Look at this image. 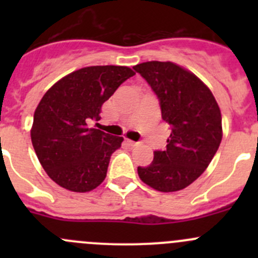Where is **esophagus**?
<instances>
[{
	"label": "esophagus",
	"instance_id": "esophagus-1",
	"mask_svg": "<svg viewBox=\"0 0 258 258\" xmlns=\"http://www.w3.org/2000/svg\"><path fill=\"white\" fill-rule=\"evenodd\" d=\"M127 142H128V145L131 146V147H135V146H137V145H139V142L131 141V140H128V141H127Z\"/></svg>",
	"mask_w": 258,
	"mask_h": 258
}]
</instances>
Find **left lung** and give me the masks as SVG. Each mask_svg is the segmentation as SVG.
<instances>
[{
  "label": "left lung",
  "instance_id": "8db88e82",
  "mask_svg": "<svg viewBox=\"0 0 258 258\" xmlns=\"http://www.w3.org/2000/svg\"><path fill=\"white\" fill-rule=\"evenodd\" d=\"M134 70L151 86L171 126L166 150L155 151L152 162L137 172L157 191H179L204 173L220 147V107L199 77L172 62H144Z\"/></svg>",
  "mask_w": 258,
  "mask_h": 258
}]
</instances>
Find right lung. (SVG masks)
<instances>
[{
	"mask_svg": "<svg viewBox=\"0 0 258 258\" xmlns=\"http://www.w3.org/2000/svg\"><path fill=\"white\" fill-rule=\"evenodd\" d=\"M135 72L124 66H91L54 83L33 114L31 140L49 178L63 188L88 192L103 182L111 155L123 139L90 127L102 105Z\"/></svg>",
	"mask_w": 258,
	"mask_h": 258,
	"instance_id": "1",
	"label": "right lung"
}]
</instances>
